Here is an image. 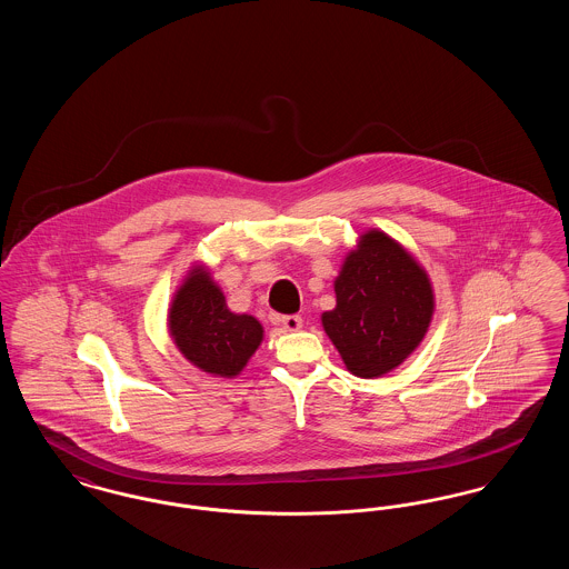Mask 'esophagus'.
<instances>
[{
    "mask_svg": "<svg viewBox=\"0 0 569 569\" xmlns=\"http://www.w3.org/2000/svg\"><path fill=\"white\" fill-rule=\"evenodd\" d=\"M274 322L283 326L286 330H298L302 326V318L300 316H277Z\"/></svg>",
    "mask_w": 569,
    "mask_h": 569,
    "instance_id": "1",
    "label": "esophagus"
}]
</instances>
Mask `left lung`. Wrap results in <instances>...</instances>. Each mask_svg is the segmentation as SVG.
<instances>
[{
  "label": "left lung",
  "instance_id": "8db88e82",
  "mask_svg": "<svg viewBox=\"0 0 569 569\" xmlns=\"http://www.w3.org/2000/svg\"><path fill=\"white\" fill-rule=\"evenodd\" d=\"M337 307L326 335L358 378H379L418 348L433 318L427 272L388 234L371 230L335 281Z\"/></svg>",
  "mask_w": 569,
  "mask_h": 569
}]
</instances>
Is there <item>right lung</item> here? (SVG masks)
Listing matches in <instances>:
<instances>
[{
  "instance_id": "obj_1",
  "label": "right lung",
  "mask_w": 569,
  "mask_h": 569,
  "mask_svg": "<svg viewBox=\"0 0 569 569\" xmlns=\"http://www.w3.org/2000/svg\"><path fill=\"white\" fill-rule=\"evenodd\" d=\"M170 335L181 353L207 373L239 376L262 341V326L232 313L221 290L202 267L179 288L168 316Z\"/></svg>"
}]
</instances>
